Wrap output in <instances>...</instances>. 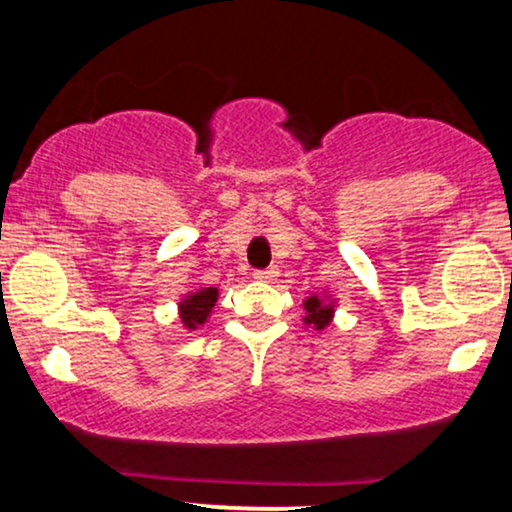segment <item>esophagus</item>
Wrapping results in <instances>:
<instances>
[{
  "label": "esophagus",
  "instance_id": "34e87169",
  "mask_svg": "<svg viewBox=\"0 0 512 512\" xmlns=\"http://www.w3.org/2000/svg\"><path fill=\"white\" fill-rule=\"evenodd\" d=\"M279 275V270L272 265V268H265V270H256L254 277L258 279V282H270V279H275Z\"/></svg>",
  "mask_w": 512,
  "mask_h": 512
}]
</instances>
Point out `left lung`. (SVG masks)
<instances>
[{"label":"left lung","instance_id":"left-lung-1","mask_svg":"<svg viewBox=\"0 0 512 512\" xmlns=\"http://www.w3.org/2000/svg\"><path fill=\"white\" fill-rule=\"evenodd\" d=\"M305 310H307L305 324H314V328H324L326 324H331L333 307L321 303V298H317V296L307 298L305 300Z\"/></svg>","mask_w":512,"mask_h":512}]
</instances>
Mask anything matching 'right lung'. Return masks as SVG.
<instances>
[{
  "label": "right lung",
  "instance_id": "1",
  "mask_svg": "<svg viewBox=\"0 0 512 512\" xmlns=\"http://www.w3.org/2000/svg\"><path fill=\"white\" fill-rule=\"evenodd\" d=\"M216 296L219 291L214 286H207V289L195 291L193 296H188L186 300H181L179 310H181V321H184L186 328H198L200 324H205L209 312L216 303Z\"/></svg>",
  "mask_w": 512,
  "mask_h": 512
}]
</instances>
